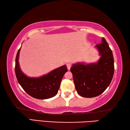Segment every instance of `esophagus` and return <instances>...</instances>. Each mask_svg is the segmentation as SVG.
<instances>
[{"mask_svg": "<svg viewBox=\"0 0 130 130\" xmlns=\"http://www.w3.org/2000/svg\"><path fill=\"white\" fill-rule=\"evenodd\" d=\"M67 67L68 69V70H70V68H71V63H67Z\"/></svg>", "mask_w": 130, "mask_h": 130, "instance_id": "esophagus-1", "label": "esophagus"}]
</instances>
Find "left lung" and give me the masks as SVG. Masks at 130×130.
Masks as SVG:
<instances>
[{"label":"left lung","mask_w":130,"mask_h":130,"mask_svg":"<svg viewBox=\"0 0 130 130\" xmlns=\"http://www.w3.org/2000/svg\"><path fill=\"white\" fill-rule=\"evenodd\" d=\"M101 57L97 63H78L70 68L77 92L84 98H94L102 94L111 83L114 73L112 52L105 39L96 45Z\"/></svg>","instance_id":"obj_1"}]
</instances>
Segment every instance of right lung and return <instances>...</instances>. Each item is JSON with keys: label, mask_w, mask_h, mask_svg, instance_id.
<instances>
[{"label": "right lung", "mask_w": 130, "mask_h": 130, "mask_svg": "<svg viewBox=\"0 0 130 130\" xmlns=\"http://www.w3.org/2000/svg\"><path fill=\"white\" fill-rule=\"evenodd\" d=\"M18 50L15 58V74L19 84L26 93L37 99H47L56 96L64 74L68 71L66 65L57 68L45 76L30 78L25 75L19 68Z\"/></svg>", "instance_id": "1"}]
</instances>
